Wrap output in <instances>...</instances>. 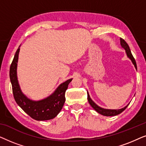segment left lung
<instances>
[{"label":"left lung","instance_id":"left-lung-1","mask_svg":"<svg viewBox=\"0 0 146 146\" xmlns=\"http://www.w3.org/2000/svg\"><path fill=\"white\" fill-rule=\"evenodd\" d=\"M120 43H121V46H122L123 48L125 50V52H126L127 57H128L129 58H130L131 62H132V63L134 64L135 68L137 70L136 62H135L134 58H133L132 54H131V50H130V49H129L128 44H127L126 42H125L123 38H120ZM88 102L90 104L91 106L98 113H100V114L103 115H105V116H113V115H118V114H119V113H121V112H122V111L127 107V106L129 105V104H127L126 106L123 108H121L119 110H108V109L102 108L99 107L98 106H97L92 100L90 97V96L88 94Z\"/></svg>","mask_w":146,"mask_h":146}]
</instances>
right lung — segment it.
Returning <instances> with one entry per match:
<instances>
[{"label": "right lung", "instance_id": "obj_1", "mask_svg": "<svg viewBox=\"0 0 146 146\" xmlns=\"http://www.w3.org/2000/svg\"><path fill=\"white\" fill-rule=\"evenodd\" d=\"M19 50V48L10 67L9 75L14 98L17 104L32 118L38 121L53 119L62 108L66 100V90L72 79H69L61 84L54 92L46 98L36 102L28 99L22 93L17 80V68Z\"/></svg>", "mask_w": 146, "mask_h": 146}]
</instances>
